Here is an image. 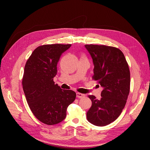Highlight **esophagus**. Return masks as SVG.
I'll return each instance as SVG.
<instances>
[{"mask_svg": "<svg viewBox=\"0 0 150 150\" xmlns=\"http://www.w3.org/2000/svg\"><path fill=\"white\" fill-rule=\"evenodd\" d=\"M84 97H85L84 94H82L81 93H77V97L82 98H84Z\"/></svg>", "mask_w": 150, "mask_h": 150, "instance_id": "34e87169", "label": "esophagus"}]
</instances>
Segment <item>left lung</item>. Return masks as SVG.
<instances>
[{
    "label": "left lung",
    "mask_w": 150,
    "mask_h": 150,
    "mask_svg": "<svg viewBox=\"0 0 150 150\" xmlns=\"http://www.w3.org/2000/svg\"><path fill=\"white\" fill-rule=\"evenodd\" d=\"M85 47L93 59V79L103 88L100 100L88 95L92 105L87 119L93 125L104 126L115 120L125 106L130 88L129 66L117 47L93 44Z\"/></svg>",
    "instance_id": "obj_1"
}]
</instances>
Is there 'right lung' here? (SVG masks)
<instances>
[{"mask_svg": "<svg viewBox=\"0 0 150 150\" xmlns=\"http://www.w3.org/2000/svg\"><path fill=\"white\" fill-rule=\"evenodd\" d=\"M71 44H47L37 47L24 67L22 87L31 111L38 120L47 125L65 119L67 108L75 100L72 90H62L55 84L60 57Z\"/></svg>", "mask_w": 150, "mask_h": 150, "instance_id": "add662e5", "label": "right lung"}]
</instances>
